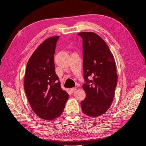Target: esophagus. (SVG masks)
Here are the masks:
<instances>
[{"label":"esophagus","instance_id":"1","mask_svg":"<svg viewBox=\"0 0 146 146\" xmlns=\"http://www.w3.org/2000/svg\"><path fill=\"white\" fill-rule=\"evenodd\" d=\"M77 90V88H70V92H72V93H74V92H76V91Z\"/></svg>","mask_w":146,"mask_h":146}]
</instances>
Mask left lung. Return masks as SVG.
Returning <instances> with one entry per match:
<instances>
[{
	"label": "left lung",
	"mask_w": 146,
	"mask_h": 146,
	"mask_svg": "<svg viewBox=\"0 0 146 146\" xmlns=\"http://www.w3.org/2000/svg\"><path fill=\"white\" fill-rule=\"evenodd\" d=\"M83 39L84 78L86 98L81 102L83 112L98 117L111 106L117 83L116 63L108 45L98 35L88 32L78 33ZM88 76L92 79L89 80Z\"/></svg>",
	"instance_id": "8db88e82"
}]
</instances>
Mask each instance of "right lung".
I'll return each instance as SVG.
<instances>
[{"instance_id": "add662e5", "label": "right lung", "mask_w": 146, "mask_h": 146, "mask_svg": "<svg viewBox=\"0 0 146 146\" xmlns=\"http://www.w3.org/2000/svg\"><path fill=\"white\" fill-rule=\"evenodd\" d=\"M58 38H48L38 47L25 72L24 90L30 107L38 116L46 121L58 117L69 98L55 71L54 56Z\"/></svg>"}]
</instances>
